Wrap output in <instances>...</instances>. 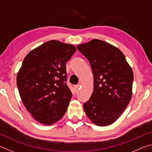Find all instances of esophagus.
Listing matches in <instances>:
<instances>
[{"instance_id":"esophagus-1","label":"esophagus","mask_w":152,"mask_h":152,"mask_svg":"<svg viewBox=\"0 0 152 152\" xmlns=\"http://www.w3.org/2000/svg\"><path fill=\"white\" fill-rule=\"evenodd\" d=\"M79 88H80V86L79 85H77V86H74V93H77V92H78V91H79Z\"/></svg>"}]
</instances>
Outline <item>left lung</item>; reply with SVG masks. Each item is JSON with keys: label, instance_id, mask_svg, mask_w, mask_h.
I'll return each instance as SVG.
<instances>
[{"label": "left lung", "instance_id": "obj_1", "mask_svg": "<svg viewBox=\"0 0 152 152\" xmlns=\"http://www.w3.org/2000/svg\"><path fill=\"white\" fill-rule=\"evenodd\" d=\"M88 59L94 77V90L84 104L87 117L104 127L116 121L132 96L133 73L119 48L94 39L77 45Z\"/></svg>", "mask_w": 152, "mask_h": 152}]
</instances>
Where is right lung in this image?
Listing matches in <instances>:
<instances>
[{
	"label": "right lung",
	"mask_w": 152,
	"mask_h": 152,
	"mask_svg": "<svg viewBox=\"0 0 152 152\" xmlns=\"http://www.w3.org/2000/svg\"><path fill=\"white\" fill-rule=\"evenodd\" d=\"M75 46L50 40L25 56L18 72L17 84L21 101L33 119L50 125L65 114L72 92L66 84V62Z\"/></svg>",
	"instance_id": "1"
}]
</instances>
